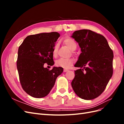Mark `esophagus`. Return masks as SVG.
Here are the masks:
<instances>
[{"instance_id":"obj_1","label":"esophagus","mask_w":124,"mask_h":124,"mask_svg":"<svg viewBox=\"0 0 124 124\" xmlns=\"http://www.w3.org/2000/svg\"><path fill=\"white\" fill-rule=\"evenodd\" d=\"M63 71V72H67V71H68V70L67 69H64Z\"/></svg>"}]
</instances>
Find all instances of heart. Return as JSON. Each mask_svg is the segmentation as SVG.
I'll return each mask as SVG.
<instances>
[{
    "label": "heart",
    "mask_w": 124,
    "mask_h": 124,
    "mask_svg": "<svg viewBox=\"0 0 124 124\" xmlns=\"http://www.w3.org/2000/svg\"><path fill=\"white\" fill-rule=\"evenodd\" d=\"M65 44L72 51H74L76 50L77 48V43L75 42L74 40L72 38H66L63 40ZM58 46L57 44H56L54 46V47L53 50V55L54 56H56L57 54V50H58ZM74 62L73 59L72 58L69 59H65V58H60L56 61L55 64L57 67H62L63 68H68L72 65Z\"/></svg>",
    "instance_id": "1"
}]
</instances>
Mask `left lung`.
<instances>
[{"instance_id": "8db88e82", "label": "left lung", "mask_w": 124, "mask_h": 124, "mask_svg": "<svg viewBox=\"0 0 124 124\" xmlns=\"http://www.w3.org/2000/svg\"><path fill=\"white\" fill-rule=\"evenodd\" d=\"M82 53L74 66L75 77L71 86L82 99L92 100L102 93L113 75V52L107 39L91 30L74 31L71 36Z\"/></svg>"}]
</instances>
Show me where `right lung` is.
Returning <instances> with one entry per match:
<instances>
[{"mask_svg": "<svg viewBox=\"0 0 124 124\" xmlns=\"http://www.w3.org/2000/svg\"><path fill=\"white\" fill-rule=\"evenodd\" d=\"M59 37L57 32L30 35L18 47L16 66L20 81L29 95L37 98L47 96L63 72L62 67H54L51 70L44 68L45 63L54 64L53 50Z\"/></svg>", "mask_w": 124, "mask_h": 124, "instance_id": "right-lung-1", "label": "right lung"}]
</instances>
